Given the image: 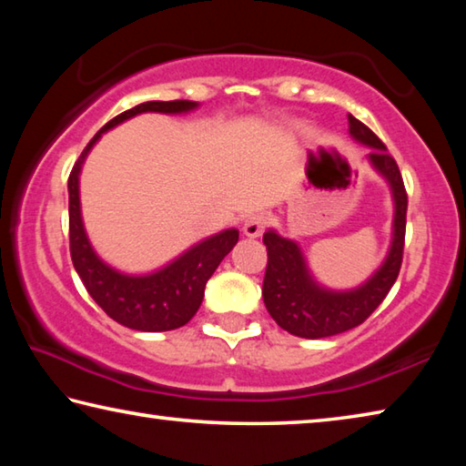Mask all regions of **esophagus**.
Wrapping results in <instances>:
<instances>
[{
    "mask_svg": "<svg viewBox=\"0 0 466 466\" xmlns=\"http://www.w3.org/2000/svg\"><path fill=\"white\" fill-rule=\"evenodd\" d=\"M265 224H267L265 214H252L247 222H244L242 232H244V236H248V238H257V236L263 234Z\"/></svg>",
    "mask_w": 466,
    "mask_h": 466,
    "instance_id": "34e87169",
    "label": "esophagus"
}]
</instances>
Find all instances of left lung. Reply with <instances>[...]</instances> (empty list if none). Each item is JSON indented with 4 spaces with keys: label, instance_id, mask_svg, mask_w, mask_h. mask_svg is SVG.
I'll use <instances>...</instances> for the list:
<instances>
[{
    "label": "left lung",
    "instance_id": "1",
    "mask_svg": "<svg viewBox=\"0 0 466 466\" xmlns=\"http://www.w3.org/2000/svg\"><path fill=\"white\" fill-rule=\"evenodd\" d=\"M350 136L361 146L372 147L368 162L390 187L394 201L392 240L382 265L353 289H329L312 278L302 248L296 240L283 238L275 230L263 234L267 247V271L263 279V299L271 319L288 333L304 339H322L345 333L364 322L397 281L405 247L407 193L397 162L386 146L353 115Z\"/></svg>",
    "mask_w": 466,
    "mask_h": 466
}]
</instances>
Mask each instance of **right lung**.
Instances as JSON below:
<instances>
[{"instance_id":"obj_1","label":"right lung","mask_w":466,"mask_h":466,"mask_svg":"<svg viewBox=\"0 0 466 466\" xmlns=\"http://www.w3.org/2000/svg\"><path fill=\"white\" fill-rule=\"evenodd\" d=\"M197 106L199 105L193 100H149L116 115L86 146L67 180L69 250H72V261L77 275H80L94 302L110 319L127 329L144 330V333L178 329L195 317L203 302L205 283L214 275L222 258L234 248V244L238 242V230L228 228V230L209 236V238L193 244L175 261L152 273L129 275L116 271L115 267H110L96 255L88 234H86L80 208V172L90 149L108 129L141 113L180 115L195 110Z\"/></svg>"}]
</instances>
